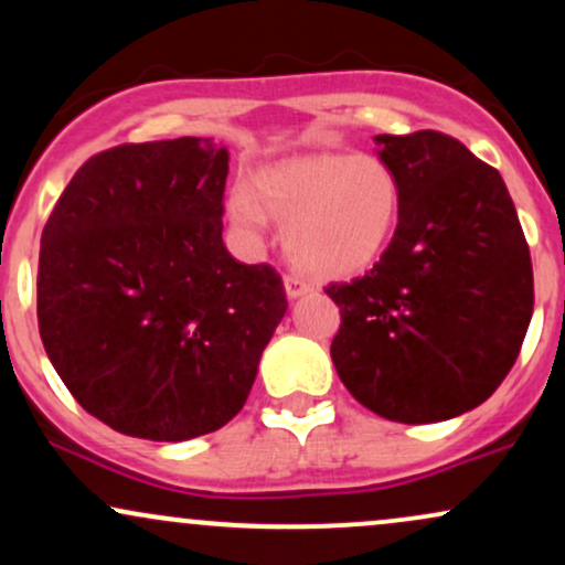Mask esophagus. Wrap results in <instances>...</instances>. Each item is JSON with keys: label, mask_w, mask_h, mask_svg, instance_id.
I'll return each mask as SVG.
<instances>
[{"label": "esophagus", "mask_w": 565, "mask_h": 565, "mask_svg": "<svg viewBox=\"0 0 565 565\" xmlns=\"http://www.w3.org/2000/svg\"><path fill=\"white\" fill-rule=\"evenodd\" d=\"M284 289H287V297L289 300H295V297H302L308 295V291H313L308 281H302L300 276H284Z\"/></svg>", "instance_id": "obj_1"}]
</instances>
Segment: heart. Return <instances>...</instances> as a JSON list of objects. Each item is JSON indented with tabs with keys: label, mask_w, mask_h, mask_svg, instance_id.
Returning <instances> with one entry per match:
<instances>
[{
	"label": "heart",
	"mask_w": 565,
	"mask_h": 565,
	"mask_svg": "<svg viewBox=\"0 0 565 565\" xmlns=\"http://www.w3.org/2000/svg\"><path fill=\"white\" fill-rule=\"evenodd\" d=\"M265 215L287 223L284 249L297 268L345 278L380 260L401 215L398 174L372 153H313L257 172L228 199L238 231L257 236Z\"/></svg>",
	"instance_id": "b5f03b06"
}]
</instances>
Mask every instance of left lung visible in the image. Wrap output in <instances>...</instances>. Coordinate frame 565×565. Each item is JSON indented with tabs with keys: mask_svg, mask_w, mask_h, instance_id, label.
Returning <instances> with one entry per match:
<instances>
[{
	"mask_svg": "<svg viewBox=\"0 0 565 565\" xmlns=\"http://www.w3.org/2000/svg\"><path fill=\"white\" fill-rule=\"evenodd\" d=\"M401 215L366 276L329 284L332 361L359 404L393 423L459 417L502 385L534 313V270L502 174L451 135H377Z\"/></svg>",
	"mask_w": 565,
	"mask_h": 565,
	"instance_id": "left-lung-1",
	"label": "left lung"
}]
</instances>
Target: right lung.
Returning a JSON list of instances; mask_svg holds the SVG:
<instances>
[{"instance_id": "obj_1", "label": "right lung", "mask_w": 565, "mask_h": 565, "mask_svg": "<svg viewBox=\"0 0 565 565\" xmlns=\"http://www.w3.org/2000/svg\"><path fill=\"white\" fill-rule=\"evenodd\" d=\"M228 151L129 142L76 170L42 231L36 319L84 412L132 438L188 440L242 412L287 313L281 276L223 244Z\"/></svg>"}]
</instances>
